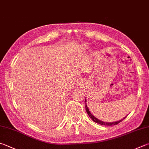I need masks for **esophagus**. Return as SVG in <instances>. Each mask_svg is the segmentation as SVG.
Here are the masks:
<instances>
[{
	"mask_svg": "<svg viewBox=\"0 0 149 149\" xmlns=\"http://www.w3.org/2000/svg\"><path fill=\"white\" fill-rule=\"evenodd\" d=\"M76 84H77V86H83V85H84V81L81 79V78H79V79H78L77 80V82H76Z\"/></svg>",
	"mask_w": 149,
	"mask_h": 149,
	"instance_id": "34e87169",
	"label": "esophagus"
}]
</instances>
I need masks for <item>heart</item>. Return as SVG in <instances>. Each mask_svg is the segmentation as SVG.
Here are the masks:
<instances>
[{"mask_svg":"<svg viewBox=\"0 0 149 149\" xmlns=\"http://www.w3.org/2000/svg\"><path fill=\"white\" fill-rule=\"evenodd\" d=\"M87 47H88V45L87 44H84L83 45V49H86Z\"/></svg>","mask_w":149,"mask_h":149,"instance_id":"heart-1","label":"heart"}]
</instances>
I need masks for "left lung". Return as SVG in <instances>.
Masks as SVG:
<instances>
[{
  "label": "left lung",
  "mask_w": 149,
  "mask_h": 149,
  "mask_svg": "<svg viewBox=\"0 0 149 149\" xmlns=\"http://www.w3.org/2000/svg\"><path fill=\"white\" fill-rule=\"evenodd\" d=\"M85 109H86V113H87V114L88 115L89 117H90V118H91V119L94 122V123H98V124H101V125H105V126H106V125H107V126H113V125H116V124L120 123L122 120H123L124 119V118H125L127 117V116H126V117H124V118H123V119L119 120H118V121H116V122H113V123H105V122H103V121H102V120H100L98 119V118H96L93 115H92V113H91L90 111H89L88 108V107H87V105H86V98H85Z\"/></svg>",
  "instance_id": "8db88e82"
}]
</instances>
